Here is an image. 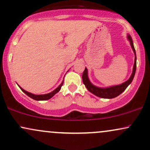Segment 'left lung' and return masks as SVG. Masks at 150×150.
Returning <instances> with one entry per match:
<instances>
[{"mask_svg":"<svg viewBox=\"0 0 150 150\" xmlns=\"http://www.w3.org/2000/svg\"><path fill=\"white\" fill-rule=\"evenodd\" d=\"M127 37H128V41L130 42L132 51H133L134 53H135V62H134L133 68H132V73L131 75H130V78L127 81H125V82H123V83L120 84V85L111 86V87H99L94 85L90 82L88 77V71H87V68H85L83 73H82V81H83L84 85H85L87 89L91 93L94 94V95L97 96L99 97L103 98V99H113V98L118 97L122 92H124L125 89L128 87V86L132 82L136 71V60H137V58H136L135 50V48H134L133 42H132V38L130 37V34H128Z\"/></svg>","mask_w":150,"mask_h":150,"instance_id":"1","label":"left lung"}]
</instances>
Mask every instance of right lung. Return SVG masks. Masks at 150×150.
I'll use <instances>...</instances> for the list:
<instances>
[{
	"label": "right lung",
	"instance_id": "add662e5",
	"mask_svg": "<svg viewBox=\"0 0 150 150\" xmlns=\"http://www.w3.org/2000/svg\"><path fill=\"white\" fill-rule=\"evenodd\" d=\"M63 82H61V85L58 86V87L56 89H54L53 92L48 93V94H39V95H37V94H32V93H30V92H27V91H25V89H22V87H20V86H19V87H20V88L21 89V90L22 91V92H23L24 93H25V94H27L28 97H31L32 99H34V100L44 101V100H48V99H51V98L53 97V96H54L56 93H58V92H59L60 89H61V88L62 85H63Z\"/></svg>",
	"mask_w": 150,
	"mask_h": 150
}]
</instances>
